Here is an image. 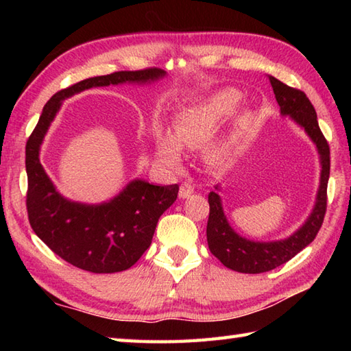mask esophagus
Listing matches in <instances>:
<instances>
[{
  "instance_id": "esophagus-1",
  "label": "esophagus",
  "mask_w": 351,
  "mask_h": 351,
  "mask_svg": "<svg viewBox=\"0 0 351 351\" xmlns=\"http://www.w3.org/2000/svg\"><path fill=\"white\" fill-rule=\"evenodd\" d=\"M193 193H195V187H193L190 182L181 184V187H180V199H187V197H190L193 195Z\"/></svg>"
}]
</instances>
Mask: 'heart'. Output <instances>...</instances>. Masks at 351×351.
I'll list each match as a JSON object with an SVG mask.
<instances>
[{
  "label": "heart",
  "mask_w": 351,
  "mask_h": 351,
  "mask_svg": "<svg viewBox=\"0 0 351 351\" xmlns=\"http://www.w3.org/2000/svg\"><path fill=\"white\" fill-rule=\"evenodd\" d=\"M241 95L232 87L220 88L195 106L184 108L173 122V134L158 130L154 136V156L167 170H180L182 166V147L196 149L205 146L219 125L234 113ZM249 116L243 114L238 130L230 136L225 154H232L241 143Z\"/></svg>",
  "instance_id": "b5f03b06"
}]
</instances>
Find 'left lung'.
I'll return each instance as SVG.
<instances>
[{
    "label": "left lung",
    "mask_w": 351,
    "mask_h": 351,
    "mask_svg": "<svg viewBox=\"0 0 351 351\" xmlns=\"http://www.w3.org/2000/svg\"><path fill=\"white\" fill-rule=\"evenodd\" d=\"M270 83L276 101L280 107V114L289 116L291 121L303 128L317 147L319 166H322L319 187L315 205L306 221L289 237L276 241H255L237 234L235 229L229 225L225 211H223L219 193L211 191L208 195V204H210V217H208L206 225L208 247L223 265L238 273H264L288 263L291 258H294L297 253L314 241L326 214L327 182H329L330 175V151L318 126L315 108L302 90L283 84L274 77H270ZM215 190H220L219 185H215Z\"/></svg>",
    "instance_id": "obj_1"
}]
</instances>
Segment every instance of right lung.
Instances as JSON below:
<instances>
[{
	"instance_id": "right-lung-1",
	"label": "right lung",
	"mask_w": 351,
	"mask_h": 351,
	"mask_svg": "<svg viewBox=\"0 0 351 351\" xmlns=\"http://www.w3.org/2000/svg\"><path fill=\"white\" fill-rule=\"evenodd\" d=\"M166 77L158 68L121 71L80 81L56 93L43 107L25 146L27 211L36 235L66 263L92 273H117L137 263L152 243L161 214L178 197V184L134 180L113 199L81 204L66 199L40 164V146L62 102L92 87L152 84Z\"/></svg>"
}]
</instances>
